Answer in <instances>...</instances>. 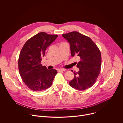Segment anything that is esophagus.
<instances>
[{"instance_id": "esophagus-1", "label": "esophagus", "mask_w": 123, "mask_h": 123, "mask_svg": "<svg viewBox=\"0 0 123 123\" xmlns=\"http://www.w3.org/2000/svg\"><path fill=\"white\" fill-rule=\"evenodd\" d=\"M65 71V69H58L57 70V71L58 72H62V71Z\"/></svg>"}]
</instances>
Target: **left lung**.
Here are the masks:
<instances>
[{"instance_id": "8db88e82", "label": "left lung", "mask_w": 123, "mask_h": 123, "mask_svg": "<svg viewBox=\"0 0 123 123\" xmlns=\"http://www.w3.org/2000/svg\"><path fill=\"white\" fill-rule=\"evenodd\" d=\"M62 36L70 44L72 56H76L80 59L76 66L80 70L74 73V78L69 85L80 91L90 88L95 83L101 68V54L98 48L90 38L77 31Z\"/></svg>"}]
</instances>
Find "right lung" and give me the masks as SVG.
<instances>
[{
  "label": "right lung",
  "mask_w": 123,
  "mask_h": 123,
  "mask_svg": "<svg viewBox=\"0 0 123 123\" xmlns=\"http://www.w3.org/2000/svg\"><path fill=\"white\" fill-rule=\"evenodd\" d=\"M57 35L40 32L30 38L19 54L18 65L22 80L32 91L39 92L51 86L56 70H48L41 64L47 48L55 41Z\"/></svg>",
  "instance_id": "right-lung-1"
}]
</instances>
